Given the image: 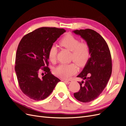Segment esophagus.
I'll use <instances>...</instances> for the list:
<instances>
[{
  "label": "esophagus",
  "instance_id": "obj_1",
  "mask_svg": "<svg viewBox=\"0 0 126 126\" xmlns=\"http://www.w3.org/2000/svg\"><path fill=\"white\" fill-rule=\"evenodd\" d=\"M63 81H64L65 82H66L67 83H70L71 81H72V80H71V79H68V80H64Z\"/></svg>",
  "mask_w": 126,
  "mask_h": 126
}]
</instances>
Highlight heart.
<instances>
[{
    "label": "heart",
    "mask_w": 126,
    "mask_h": 126,
    "mask_svg": "<svg viewBox=\"0 0 126 126\" xmlns=\"http://www.w3.org/2000/svg\"><path fill=\"white\" fill-rule=\"evenodd\" d=\"M59 44L71 51V59L79 66H84L88 61L90 56V47L86 42L79 40L70 34L64 36L59 41ZM58 49L52 45L48 52V57L51 62H56ZM78 68L75 63H63L54 70L55 74L63 79H68L77 72Z\"/></svg>",
    "instance_id": "b5f03b06"
}]
</instances>
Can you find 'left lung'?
<instances>
[{
	"label": "left lung",
	"mask_w": 126,
	"mask_h": 126,
	"mask_svg": "<svg viewBox=\"0 0 126 126\" xmlns=\"http://www.w3.org/2000/svg\"><path fill=\"white\" fill-rule=\"evenodd\" d=\"M72 32L80 36L90 47V58L77 76L83 80L78 82L80 89L78 92L74 93L76 99L82 102H89L99 96L111 77V54L105 39L94 30L86 29L76 30Z\"/></svg>",
	"instance_id": "obj_1"
}]
</instances>
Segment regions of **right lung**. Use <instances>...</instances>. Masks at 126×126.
Returning a JSON list of instances; mask_svg holds the SVG:
<instances>
[{"label":"right lung","mask_w":126,"mask_h":126,"mask_svg":"<svg viewBox=\"0 0 126 126\" xmlns=\"http://www.w3.org/2000/svg\"><path fill=\"white\" fill-rule=\"evenodd\" d=\"M64 32L66 30L63 28H39L24 36L19 44L15 70L20 89L32 99H45L60 81L48 67V52ZM41 67L46 74L42 78L39 76Z\"/></svg>","instance_id":"obj_1"}]
</instances>
